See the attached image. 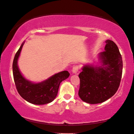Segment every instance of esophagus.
<instances>
[{"instance_id": "esophagus-1", "label": "esophagus", "mask_w": 134, "mask_h": 134, "mask_svg": "<svg viewBox=\"0 0 134 134\" xmlns=\"http://www.w3.org/2000/svg\"><path fill=\"white\" fill-rule=\"evenodd\" d=\"M79 68L77 65H76V66H74L72 68V73L74 74H77L78 72H79Z\"/></svg>"}]
</instances>
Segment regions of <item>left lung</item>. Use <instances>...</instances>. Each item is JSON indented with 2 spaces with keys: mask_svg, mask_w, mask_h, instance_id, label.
Here are the masks:
<instances>
[{
  "mask_svg": "<svg viewBox=\"0 0 134 134\" xmlns=\"http://www.w3.org/2000/svg\"><path fill=\"white\" fill-rule=\"evenodd\" d=\"M105 51L98 54L100 65H85L80 73L79 94L89 104L105 102L114 96L119 87L122 72V60L118 48L110 40L105 41Z\"/></svg>",
  "mask_w": 134,
  "mask_h": 134,
  "instance_id": "left-lung-1",
  "label": "left lung"
}]
</instances>
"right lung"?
Returning <instances> with one entry per match:
<instances>
[{"mask_svg": "<svg viewBox=\"0 0 134 134\" xmlns=\"http://www.w3.org/2000/svg\"><path fill=\"white\" fill-rule=\"evenodd\" d=\"M24 44V41L16 52L13 62V74L17 92L25 100L31 104L42 105L51 103L57 96L60 83L66 79L70 74L64 70L38 83L27 79L18 66V60Z\"/></svg>", "mask_w": 134, "mask_h": 134, "instance_id": "add662e5", "label": "right lung"}]
</instances>
